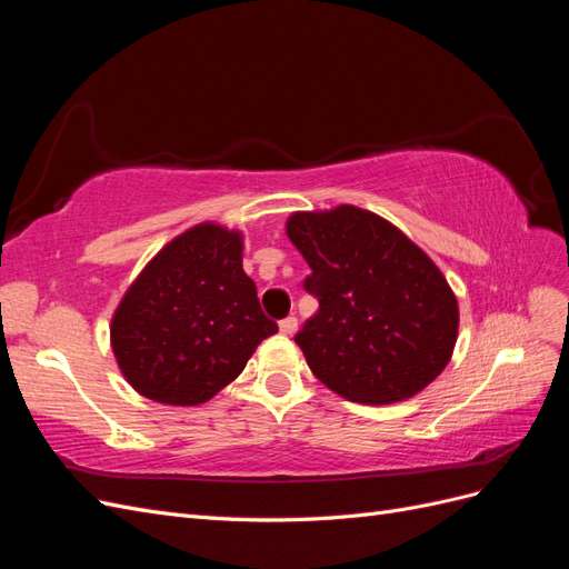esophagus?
<instances>
[{"mask_svg": "<svg viewBox=\"0 0 569 569\" xmlns=\"http://www.w3.org/2000/svg\"><path fill=\"white\" fill-rule=\"evenodd\" d=\"M297 327H299V320H297L295 316H289V318L280 320V332H282V335H287V337L295 335V332H297Z\"/></svg>", "mask_w": 569, "mask_h": 569, "instance_id": "34e87169", "label": "esophagus"}]
</instances>
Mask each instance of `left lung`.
Returning a JSON list of instances; mask_svg holds the SVG:
<instances>
[{"label":"left lung","instance_id":"8db88e82","mask_svg":"<svg viewBox=\"0 0 569 569\" xmlns=\"http://www.w3.org/2000/svg\"><path fill=\"white\" fill-rule=\"evenodd\" d=\"M287 237L320 301L295 337L318 380L353 403H399L432 385L458 339V299L416 242L372 211H297Z\"/></svg>","mask_w":569,"mask_h":569}]
</instances>
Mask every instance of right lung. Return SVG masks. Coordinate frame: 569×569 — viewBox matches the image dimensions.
Wrapping results in <instances>:
<instances>
[{"label":"right lung","mask_w":569,"mask_h":569,"mask_svg":"<svg viewBox=\"0 0 569 569\" xmlns=\"http://www.w3.org/2000/svg\"><path fill=\"white\" fill-rule=\"evenodd\" d=\"M242 251V232L199 222L137 274L111 318L116 363L137 393L166 406L206 403L278 332Z\"/></svg>","instance_id":"obj_1"}]
</instances>
